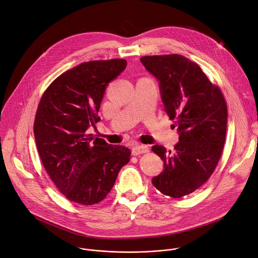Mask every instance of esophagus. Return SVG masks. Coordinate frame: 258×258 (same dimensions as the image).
I'll return each mask as SVG.
<instances>
[{
  "mask_svg": "<svg viewBox=\"0 0 258 258\" xmlns=\"http://www.w3.org/2000/svg\"><path fill=\"white\" fill-rule=\"evenodd\" d=\"M148 152H149V148L145 145H140V144H135L132 149V154L134 156H138V155L148 153Z\"/></svg>",
  "mask_w": 258,
  "mask_h": 258,
  "instance_id": "34e87169",
  "label": "esophagus"
}]
</instances>
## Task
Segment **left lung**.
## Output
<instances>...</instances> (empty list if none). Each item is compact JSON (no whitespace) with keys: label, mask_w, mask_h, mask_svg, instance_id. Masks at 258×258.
I'll return each instance as SVG.
<instances>
[{"label":"left lung","mask_w":258,"mask_h":258,"mask_svg":"<svg viewBox=\"0 0 258 258\" xmlns=\"http://www.w3.org/2000/svg\"><path fill=\"white\" fill-rule=\"evenodd\" d=\"M141 61L159 81L165 111L179 132L174 152L152 147L164 161V170L152 183L163 195L179 199L200 188L221 158L227 130L226 100L200 66L183 55H146Z\"/></svg>","instance_id":"8db88e82"}]
</instances>
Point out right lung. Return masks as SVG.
<instances>
[{
  "label": "right lung",
  "mask_w": 258,
  "mask_h": 258,
  "mask_svg": "<svg viewBox=\"0 0 258 258\" xmlns=\"http://www.w3.org/2000/svg\"><path fill=\"white\" fill-rule=\"evenodd\" d=\"M125 67L122 58L82 62L58 76L39 101L33 126L38 154L52 182L73 203L103 201L130 161V149L87 134L100 120L108 83Z\"/></svg>",
  "instance_id": "obj_1"
}]
</instances>
